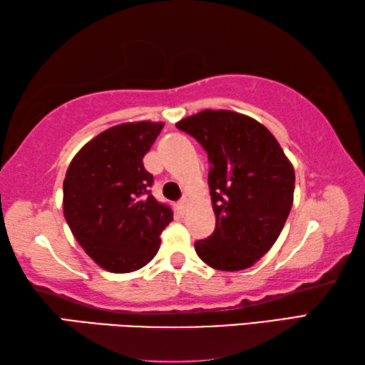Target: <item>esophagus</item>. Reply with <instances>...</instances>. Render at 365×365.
Here are the masks:
<instances>
[{
  "mask_svg": "<svg viewBox=\"0 0 365 365\" xmlns=\"http://www.w3.org/2000/svg\"><path fill=\"white\" fill-rule=\"evenodd\" d=\"M178 207H180L182 212H187V207H188V200H187V197H182V200L178 201Z\"/></svg>",
  "mask_w": 365,
  "mask_h": 365,
  "instance_id": "obj_1",
  "label": "esophagus"
}]
</instances>
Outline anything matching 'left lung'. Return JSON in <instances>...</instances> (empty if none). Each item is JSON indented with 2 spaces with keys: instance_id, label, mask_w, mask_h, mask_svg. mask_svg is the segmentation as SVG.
Here are the masks:
<instances>
[{
  "instance_id": "8db88e82",
  "label": "left lung",
  "mask_w": 365,
  "mask_h": 365,
  "mask_svg": "<svg viewBox=\"0 0 365 365\" xmlns=\"http://www.w3.org/2000/svg\"><path fill=\"white\" fill-rule=\"evenodd\" d=\"M207 153L215 230L195 243L217 270H243L277 242L293 206L294 169L279 141L251 117L205 109L175 123Z\"/></svg>"
}]
</instances>
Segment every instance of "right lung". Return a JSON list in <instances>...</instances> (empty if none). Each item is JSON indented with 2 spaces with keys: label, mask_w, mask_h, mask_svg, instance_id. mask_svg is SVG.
Here are the masks:
<instances>
[{
  "label": "right lung",
  "mask_w": 365,
  "mask_h": 365,
  "mask_svg": "<svg viewBox=\"0 0 365 365\" xmlns=\"http://www.w3.org/2000/svg\"><path fill=\"white\" fill-rule=\"evenodd\" d=\"M163 122H127L90 140L64 178V217L93 261L114 274L138 270L156 256L174 212L151 195L143 158Z\"/></svg>",
  "instance_id": "right-lung-1"
}]
</instances>
